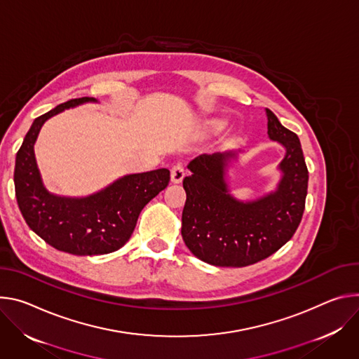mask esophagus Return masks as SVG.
Masks as SVG:
<instances>
[{"label":"esophagus","instance_id":"1","mask_svg":"<svg viewBox=\"0 0 359 359\" xmlns=\"http://www.w3.org/2000/svg\"><path fill=\"white\" fill-rule=\"evenodd\" d=\"M184 177H185V170H184L182 164H175L171 168V181L174 184H180V182H182Z\"/></svg>","mask_w":359,"mask_h":359}]
</instances>
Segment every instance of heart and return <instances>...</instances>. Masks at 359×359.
I'll use <instances>...</instances> for the list:
<instances>
[{"mask_svg":"<svg viewBox=\"0 0 359 359\" xmlns=\"http://www.w3.org/2000/svg\"><path fill=\"white\" fill-rule=\"evenodd\" d=\"M210 128L212 131H221L224 128V123L222 121H211L210 123Z\"/></svg>","mask_w":359,"mask_h":359,"instance_id":"b5f03b06","label":"heart"}]
</instances>
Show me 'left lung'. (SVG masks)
I'll return each instance as SVG.
<instances>
[{
	"instance_id": "8db88e82",
	"label": "left lung",
	"mask_w": 359,
	"mask_h": 359,
	"mask_svg": "<svg viewBox=\"0 0 359 359\" xmlns=\"http://www.w3.org/2000/svg\"><path fill=\"white\" fill-rule=\"evenodd\" d=\"M266 116L269 140L285 149L273 191L251 201L231 194L228 168L240 151L201 154L188 164L181 233L188 250L207 264L241 268L262 261L285 245L301 222L308 188L301 142L271 109Z\"/></svg>"
}]
</instances>
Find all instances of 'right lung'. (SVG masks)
Returning a JSON list of instances; mask_svg holds the SVG:
<instances>
[{"instance_id":"right-lung-1","label":"right lung","mask_w":359,"mask_h":359,"mask_svg":"<svg viewBox=\"0 0 359 359\" xmlns=\"http://www.w3.org/2000/svg\"><path fill=\"white\" fill-rule=\"evenodd\" d=\"M87 102L69 100L34 119L15 158V196L27 225L58 251L72 255L109 254L127 244L142 208L170 182V171L159 168L128 174L87 196L50 192L39 174L34 145L46 121L64 109Z\"/></svg>"}]
</instances>
